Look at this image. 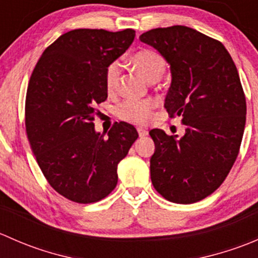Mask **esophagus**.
<instances>
[{"label":"esophagus","mask_w":258,"mask_h":258,"mask_svg":"<svg viewBox=\"0 0 258 258\" xmlns=\"http://www.w3.org/2000/svg\"><path fill=\"white\" fill-rule=\"evenodd\" d=\"M137 132H139V136L141 137H146L148 135V132H147V130H145V128H142V127H139V128H137Z\"/></svg>","instance_id":"1"}]
</instances>
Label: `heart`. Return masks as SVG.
<instances>
[{
	"label": "heart",
	"instance_id": "heart-1",
	"mask_svg": "<svg viewBox=\"0 0 258 258\" xmlns=\"http://www.w3.org/2000/svg\"><path fill=\"white\" fill-rule=\"evenodd\" d=\"M135 69L145 77L148 82L158 81L163 76L166 71V62L163 57L153 49H141L136 52L131 58ZM121 74V67L118 62H112L106 70L105 82L106 87L110 92L117 88ZM155 103L150 100L136 101L127 100L117 107V116L121 119L135 123H145L150 119Z\"/></svg>",
	"mask_w": 258,
	"mask_h": 258
}]
</instances>
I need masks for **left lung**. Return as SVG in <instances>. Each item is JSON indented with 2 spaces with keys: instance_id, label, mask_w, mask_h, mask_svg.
Segmentation results:
<instances>
[{
  "instance_id": "8db88e82",
  "label": "left lung",
  "mask_w": 258,
  "mask_h": 258,
  "mask_svg": "<svg viewBox=\"0 0 258 258\" xmlns=\"http://www.w3.org/2000/svg\"><path fill=\"white\" fill-rule=\"evenodd\" d=\"M140 40L170 64L165 108L186 126L179 139L150 131L151 181L168 201H201L222 184L240 151L246 98L237 69L222 43L186 26L155 28Z\"/></svg>"
}]
</instances>
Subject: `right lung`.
Returning <instances> with one entry per match:
<instances>
[{
    "instance_id": "1",
    "label": "right lung",
    "mask_w": 258,
    "mask_h": 258,
    "mask_svg": "<svg viewBox=\"0 0 258 258\" xmlns=\"http://www.w3.org/2000/svg\"><path fill=\"white\" fill-rule=\"evenodd\" d=\"M135 40V31H70L43 51L27 87L26 132L48 183L77 204L105 199L117 166L139 134L126 122L96 132V105L107 98L105 75Z\"/></svg>"
}]
</instances>
